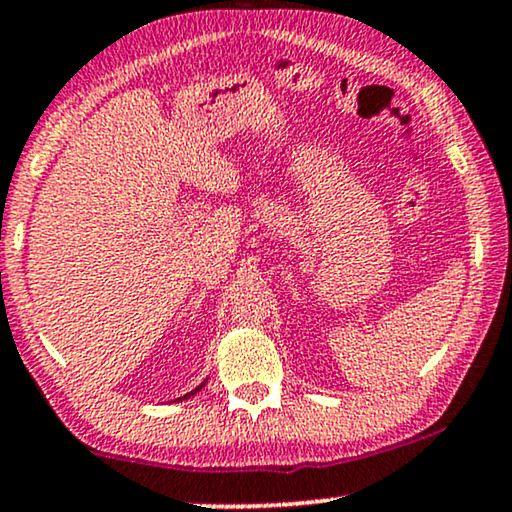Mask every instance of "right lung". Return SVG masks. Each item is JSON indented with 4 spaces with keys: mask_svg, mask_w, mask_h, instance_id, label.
Returning a JSON list of instances; mask_svg holds the SVG:
<instances>
[{
    "mask_svg": "<svg viewBox=\"0 0 512 512\" xmlns=\"http://www.w3.org/2000/svg\"><path fill=\"white\" fill-rule=\"evenodd\" d=\"M203 385H205V383H203ZM203 385H198V387H196V390H193V392H189V394H184V397H186V399H189V397H191V394H196L198 390H203ZM184 397H181V399H184Z\"/></svg>",
    "mask_w": 512,
    "mask_h": 512,
    "instance_id": "add662e5",
    "label": "right lung"
}]
</instances>
